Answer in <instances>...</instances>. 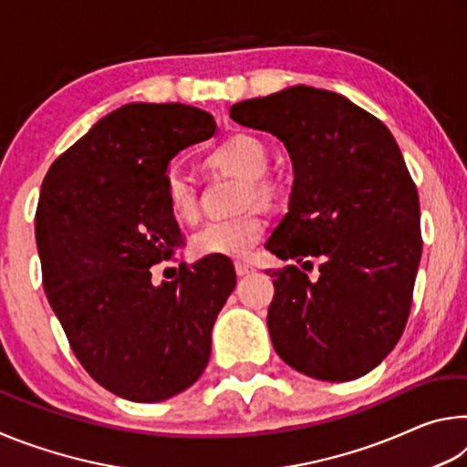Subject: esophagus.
<instances>
[{
    "mask_svg": "<svg viewBox=\"0 0 467 467\" xmlns=\"http://www.w3.org/2000/svg\"><path fill=\"white\" fill-rule=\"evenodd\" d=\"M234 272H236V275H239V278H244V275H249V274H253L255 270H253V267H251L249 264L236 262V264H234Z\"/></svg>",
    "mask_w": 467,
    "mask_h": 467,
    "instance_id": "34e87169",
    "label": "esophagus"
}]
</instances>
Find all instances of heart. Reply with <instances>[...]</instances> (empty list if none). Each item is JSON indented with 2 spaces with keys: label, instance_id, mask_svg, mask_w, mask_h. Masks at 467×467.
<instances>
[{
  "label": "heart",
  "instance_id": "heart-1",
  "mask_svg": "<svg viewBox=\"0 0 467 467\" xmlns=\"http://www.w3.org/2000/svg\"><path fill=\"white\" fill-rule=\"evenodd\" d=\"M210 161L218 169L243 177L239 205H247L228 218H214L203 223L193 233V249L197 255L208 257H247L251 249L262 241L265 233V218L257 210V203H270L278 193V185L265 175L267 150L257 138L239 133L223 141ZM164 197L177 218L189 220L197 212V192L192 181L177 169L164 175Z\"/></svg>",
  "mask_w": 467,
  "mask_h": 467
}]
</instances>
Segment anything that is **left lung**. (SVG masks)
<instances>
[{"label": "left lung", "instance_id": "1", "mask_svg": "<svg viewBox=\"0 0 467 467\" xmlns=\"http://www.w3.org/2000/svg\"><path fill=\"white\" fill-rule=\"evenodd\" d=\"M231 119L278 138L295 171L286 216L265 243L300 264L270 274L274 350L319 381L367 375L406 327L422 255L420 203L400 146L365 109L305 84L236 102ZM311 258L315 281L302 272Z\"/></svg>", "mask_w": 467, "mask_h": 467}]
</instances>
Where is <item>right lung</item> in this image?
Returning a JSON list of instances; mask_svg holds the SVG:
<instances>
[{"label":"right lung","mask_w":467,"mask_h":467,"mask_svg":"<svg viewBox=\"0 0 467 467\" xmlns=\"http://www.w3.org/2000/svg\"><path fill=\"white\" fill-rule=\"evenodd\" d=\"M214 133L202 109L130 102L94 123L43 181L36 247L47 298L76 358L123 400L152 404L192 387L234 290L224 257H203L158 286L150 272L183 247L164 197L169 164Z\"/></svg>","instance_id":"right-lung-1"}]
</instances>
